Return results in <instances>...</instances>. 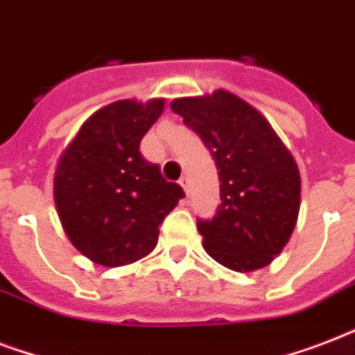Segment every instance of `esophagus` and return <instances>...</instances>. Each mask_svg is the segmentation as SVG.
Masks as SVG:
<instances>
[{
    "instance_id": "obj_1",
    "label": "esophagus",
    "mask_w": 355,
    "mask_h": 355,
    "mask_svg": "<svg viewBox=\"0 0 355 355\" xmlns=\"http://www.w3.org/2000/svg\"><path fill=\"white\" fill-rule=\"evenodd\" d=\"M178 184L182 186V189L186 191V195H188L189 193V177H186V175H184V177L178 180Z\"/></svg>"
}]
</instances>
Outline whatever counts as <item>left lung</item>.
Listing matches in <instances>:
<instances>
[{
    "label": "left lung",
    "instance_id": "1",
    "mask_svg": "<svg viewBox=\"0 0 355 355\" xmlns=\"http://www.w3.org/2000/svg\"><path fill=\"white\" fill-rule=\"evenodd\" d=\"M171 110L199 134L219 169V210L197 221L205 250L236 272L267 267L291 239L300 210L293 155L252 105L227 90L180 97Z\"/></svg>",
    "mask_w": 355,
    "mask_h": 355
}]
</instances>
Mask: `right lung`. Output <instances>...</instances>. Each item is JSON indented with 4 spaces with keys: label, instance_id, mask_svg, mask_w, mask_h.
<instances>
[{
    "label": "right lung",
    "instance_id": "add662e5",
    "mask_svg": "<svg viewBox=\"0 0 355 355\" xmlns=\"http://www.w3.org/2000/svg\"><path fill=\"white\" fill-rule=\"evenodd\" d=\"M166 99H121L83 123L58 158L53 197L68 239L94 263L121 267L145 258L158 227L184 197L139 153Z\"/></svg>",
    "mask_w": 355,
    "mask_h": 355
}]
</instances>
